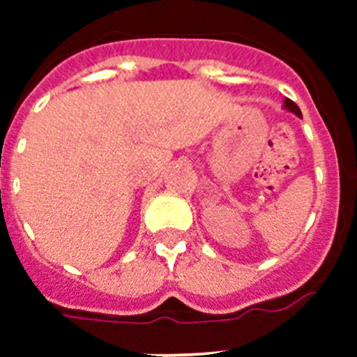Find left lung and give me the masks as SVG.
I'll use <instances>...</instances> for the list:
<instances>
[{"label": "left lung", "mask_w": 357, "mask_h": 357, "mask_svg": "<svg viewBox=\"0 0 357 357\" xmlns=\"http://www.w3.org/2000/svg\"><path fill=\"white\" fill-rule=\"evenodd\" d=\"M284 109L289 110V112H293V114H296L298 118H302V112H301V109H298V105H296V103H293L289 98H286L284 100Z\"/></svg>", "instance_id": "8db88e82"}]
</instances>
